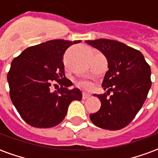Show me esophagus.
Masks as SVG:
<instances>
[{
    "label": "esophagus",
    "mask_w": 158,
    "mask_h": 158,
    "mask_svg": "<svg viewBox=\"0 0 158 158\" xmlns=\"http://www.w3.org/2000/svg\"><path fill=\"white\" fill-rule=\"evenodd\" d=\"M90 96H91V94H90L83 93V99H84V100H85V99H87V98H89Z\"/></svg>",
    "instance_id": "obj_1"
}]
</instances>
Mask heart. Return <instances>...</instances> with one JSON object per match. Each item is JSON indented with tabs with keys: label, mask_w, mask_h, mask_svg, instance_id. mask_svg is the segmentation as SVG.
<instances>
[{
	"label": "heart",
	"mask_w": 158,
	"mask_h": 158,
	"mask_svg": "<svg viewBox=\"0 0 158 158\" xmlns=\"http://www.w3.org/2000/svg\"><path fill=\"white\" fill-rule=\"evenodd\" d=\"M79 86L82 87L83 89H91L93 88V84H92L91 82L87 81V80H83V81H80L79 83Z\"/></svg>",
	"instance_id": "heart-1"
}]
</instances>
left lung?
<instances>
[{
  "label": "left lung",
  "instance_id": "obj_1",
  "mask_svg": "<svg viewBox=\"0 0 158 158\" xmlns=\"http://www.w3.org/2000/svg\"><path fill=\"white\" fill-rule=\"evenodd\" d=\"M85 43L100 51L108 63L102 84L107 91L94 94L101 108L89 117L99 128L120 130L132 121L147 98L152 85L149 64L139 51L118 41L100 38ZM110 91L113 94L108 97Z\"/></svg>",
  "mask_w": 158,
  "mask_h": 158
}]
</instances>
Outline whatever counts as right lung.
Segmentation results:
<instances>
[{
  "mask_svg": "<svg viewBox=\"0 0 158 158\" xmlns=\"http://www.w3.org/2000/svg\"><path fill=\"white\" fill-rule=\"evenodd\" d=\"M80 40L48 41L27 48L11 62L7 75L10 96L16 110L31 126L50 128L64 120L72 101H81L79 89H68L70 81L64 75L63 56ZM53 80L61 84L50 91Z\"/></svg>",
  "mask_w": 158,
  "mask_h": 158,
  "instance_id": "1",
  "label": "right lung"
}]
</instances>
